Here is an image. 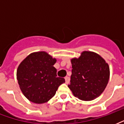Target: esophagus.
<instances>
[{
  "mask_svg": "<svg viewBox=\"0 0 124 124\" xmlns=\"http://www.w3.org/2000/svg\"><path fill=\"white\" fill-rule=\"evenodd\" d=\"M65 80H66V84H70V77H65Z\"/></svg>",
  "mask_w": 124,
  "mask_h": 124,
  "instance_id": "34e87169",
  "label": "esophagus"
}]
</instances>
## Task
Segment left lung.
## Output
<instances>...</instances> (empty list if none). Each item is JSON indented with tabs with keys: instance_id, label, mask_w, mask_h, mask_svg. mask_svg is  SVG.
<instances>
[{
	"instance_id": "obj_1",
	"label": "left lung",
	"mask_w": 124,
	"mask_h": 124,
	"mask_svg": "<svg viewBox=\"0 0 124 124\" xmlns=\"http://www.w3.org/2000/svg\"><path fill=\"white\" fill-rule=\"evenodd\" d=\"M72 74L68 87L75 97L84 101L102 94L109 79V67L104 58L91 51H83L71 60Z\"/></svg>"
}]
</instances>
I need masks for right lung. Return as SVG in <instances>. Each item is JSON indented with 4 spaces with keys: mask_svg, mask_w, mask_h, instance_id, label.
Instances as JSON below:
<instances>
[{
    "mask_svg": "<svg viewBox=\"0 0 124 124\" xmlns=\"http://www.w3.org/2000/svg\"><path fill=\"white\" fill-rule=\"evenodd\" d=\"M56 62L45 51L29 54L18 66L16 78L24 95L31 102L43 104L54 96L58 87L65 82L57 77L53 65Z\"/></svg>",
    "mask_w": 124,
    "mask_h": 124,
    "instance_id": "right-lung-1",
    "label": "right lung"
}]
</instances>
